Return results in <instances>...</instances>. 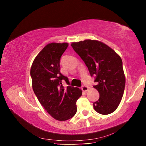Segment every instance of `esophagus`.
Instances as JSON below:
<instances>
[{"mask_svg":"<svg viewBox=\"0 0 146 146\" xmlns=\"http://www.w3.org/2000/svg\"><path fill=\"white\" fill-rule=\"evenodd\" d=\"M88 87L87 86H85V85H84V86H82V90L83 91H85V92H86V91H88Z\"/></svg>","mask_w":146,"mask_h":146,"instance_id":"obj_1","label":"esophagus"}]
</instances>
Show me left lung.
Wrapping results in <instances>:
<instances>
[{
    "label": "left lung",
    "mask_w": 146,
    "mask_h": 146,
    "mask_svg": "<svg viewBox=\"0 0 146 146\" xmlns=\"http://www.w3.org/2000/svg\"><path fill=\"white\" fill-rule=\"evenodd\" d=\"M88 68L91 76H95L94 88L100 98L93 103L96 111L110 114L117 110L123 97L125 78L120 56L102 42L85 40L71 44Z\"/></svg>",
    "instance_id": "obj_1"
}]
</instances>
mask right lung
I'll return each instance as SVG.
<instances>
[{
    "label": "right lung",
    "instance_id": "obj_1",
    "mask_svg": "<svg viewBox=\"0 0 146 146\" xmlns=\"http://www.w3.org/2000/svg\"><path fill=\"white\" fill-rule=\"evenodd\" d=\"M68 43H49L40 51L32 64L30 75L32 88L41 105L51 117L59 121L72 118L76 113V102L82 90L68 86L64 88L62 80L68 84V77L60 71V57Z\"/></svg>",
    "mask_w": 146,
    "mask_h": 146
}]
</instances>
